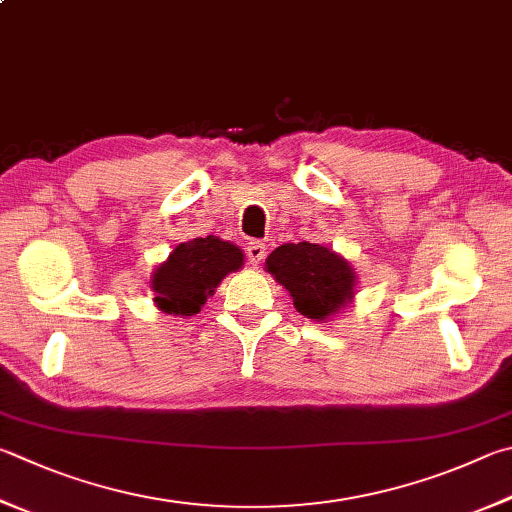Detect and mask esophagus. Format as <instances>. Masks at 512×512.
<instances>
[{
	"instance_id": "34e87169",
	"label": "esophagus",
	"mask_w": 512,
	"mask_h": 512,
	"mask_svg": "<svg viewBox=\"0 0 512 512\" xmlns=\"http://www.w3.org/2000/svg\"><path fill=\"white\" fill-rule=\"evenodd\" d=\"M246 255H248V262L253 266L262 264L266 257V246L262 244V241H250V244L246 246Z\"/></svg>"
}]
</instances>
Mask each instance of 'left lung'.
Returning a JSON list of instances; mask_svg holds the SVG:
<instances>
[{"label": "left lung", "instance_id": "8db88e82", "mask_svg": "<svg viewBox=\"0 0 512 512\" xmlns=\"http://www.w3.org/2000/svg\"><path fill=\"white\" fill-rule=\"evenodd\" d=\"M266 271L291 293L295 309L315 322L333 318L356 293V273L347 259L309 241L275 248Z\"/></svg>", "mask_w": 512, "mask_h": 512}]
</instances>
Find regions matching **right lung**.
<instances>
[{
    "label": "right lung",
    "mask_w": 512,
    "mask_h": 512,
    "mask_svg": "<svg viewBox=\"0 0 512 512\" xmlns=\"http://www.w3.org/2000/svg\"><path fill=\"white\" fill-rule=\"evenodd\" d=\"M244 266L239 246L215 235L176 246L152 275L154 302L167 315H194L228 273Z\"/></svg>",
    "instance_id": "1"
}]
</instances>
